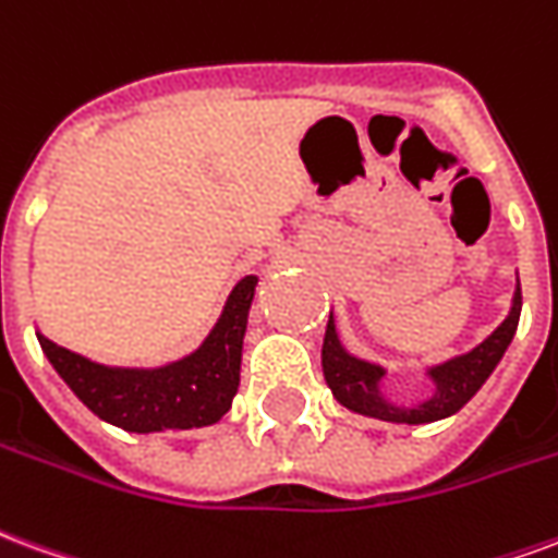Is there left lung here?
<instances>
[{"label":"left lung","instance_id":"obj_1","mask_svg":"<svg viewBox=\"0 0 558 558\" xmlns=\"http://www.w3.org/2000/svg\"><path fill=\"white\" fill-rule=\"evenodd\" d=\"M520 282L514 291V303L508 318L487 336L478 348H473L463 356H454L449 363L434 365L428 368V377L437 386V392L422 401L416 408H401L386 401L380 392V380H384V368L380 365L365 363L356 360L351 353L341 348L339 336H336V324L329 315L327 332H324V348H320V365H324V377L327 386L332 389V396L339 404H344L353 413H363V416L384 418V422H398V425H425V422H437L446 418L470 401V398L482 389L496 363L502 360V353L514 339L520 320Z\"/></svg>","mask_w":558,"mask_h":558}]
</instances>
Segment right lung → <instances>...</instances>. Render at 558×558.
Wrapping results in <instances>:
<instances>
[{"label":"right lung","instance_id":"1","mask_svg":"<svg viewBox=\"0 0 558 558\" xmlns=\"http://www.w3.org/2000/svg\"><path fill=\"white\" fill-rule=\"evenodd\" d=\"M258 276L234 284L229 303L195 353L162 368H109L38 336L52 368L104 422L133 434L205 428L226 416L240 386V353Z\"/></svg>","mask_w":558,"mask_h":558}]
</instances>
